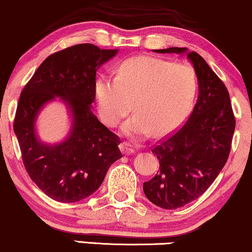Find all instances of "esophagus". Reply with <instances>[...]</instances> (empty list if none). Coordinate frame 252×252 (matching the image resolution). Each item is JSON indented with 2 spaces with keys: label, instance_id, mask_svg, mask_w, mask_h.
<instances>
[{
  "label": "esophagus",
  "instance_id": "1",
  "mask_svg": "<svg viewBox=\"0 0 252 252\" xmlns=\"http://www.w3.org/2000/svg\"><path fill=\"white\" fill-rule=\"evenodd\" d=\"M120 150L123 152L124 154L128 155V154H132L134 153V146L128 144V142H123V144L120 145Z\"/></svg>",
  "mask_w": 252,
  "mask_h": 252
}]
</instances>
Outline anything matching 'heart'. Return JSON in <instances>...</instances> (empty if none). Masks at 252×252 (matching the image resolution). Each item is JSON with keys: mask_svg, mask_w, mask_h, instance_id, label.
I'll list each match as a JSON object with an SVG mask.
<instances>
[{"mask_svg": "<svg viewBox=\"0 0 252 252\" xmlns=\"http://www.w3.org/2000/svg\"><path fill=\"white\" fill-rule=\"evenodd\" d=\"M197 77L189 64H175L150 56L123 62L117 78H99L94 93L102 121L119 125L132 110L135 113L123 127L124 134L162 138L175 131L190 113L197 93Z\"/></svg>", "mask_w": 252, "mask_h": 252, "instance_id": "heart-1", "label": "heart"}]
</instances>
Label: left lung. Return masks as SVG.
Segmentation results:
<instances>
[{"label": "left lung", "instance_id": "obj_1", "mask_svg": "<svg viewBox=\"0 0 252 252\" xmlns=\"http://www.w3.org/2000/svg\"><path fill=\"white\" fill-rule=\"evenodd\" d=\"M155 52L187 55L198 83L197 101L185 125L152 148L160 167L144 182L152 203L176 209L200 197L215 181L230 153L236 120L225 85L197 52L187 48Z\"/></svg>", "mask_w": 252, "mask_h": 252}]
</instances>
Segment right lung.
<instances>
[{"label": "right lung", "instance_id": "right-lung-1", "mask_svg": "<svg viewBox=\"0 0 252 252\" xmlns=\"http://www.w3.org/2000/svg\"><path fill=\"white\" fill-rule=\"evenodd\" d=\"M89 44H77L49 56L21 92L14 120L28 174L43 192L58 202H78L93 194L111 164L123 158L119 136L92 112L95 73L117 55ZM61 97L73 125L68 138L44 144L35 134V120L46 102Z\"/></svg>", "mask_w": 252, "mask_h": 252}]
</instances>
